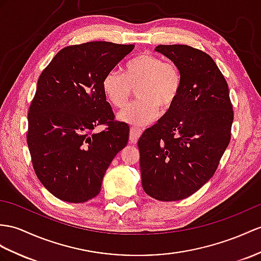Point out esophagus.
Returning a JSON list of instances; mask_svg holds the SVG:
<instances>
[{"label":"esophagus","mask_w":261,"mask_h":261,"mask_svg":"<svg viewBox=\"0 0 261 261\" xmlns=\"http://www.w3.org/2000/svg\"><path fill=\"white\" fill-rule=\"evenodd\" d=\"M143 133V129L141 127H137V126H132L130 127V132H129V142L132 144H136L138 138L141 137Z\"/></svg>","instance_id":"34e87169"}]
</instances>
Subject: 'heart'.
I'll return each instance as SVG.
<instances>
[{"label": "heart", "instance_id": "heart-1", "mask_svg": "<svg viewBox=\"0 0 261 261\" xmlns=\"http://www.w3.org/2000/svg\"><path fill=\"white\" fill-rule=\"evenodd\" d=\"M101 88L107 100L116 109L128 104L134 90L139 98L120 113V119L146 125L160 114L173 109L182 88V73L175 62L164 61L151 53H141L126 62L123 72L111 69Z\"/></svg>", "mask_w": 261, "mask_h": 261}]
</instances>
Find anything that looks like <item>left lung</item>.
<instances>
[{
	"mask_svg": "<svg viewBox=\"0 0 261 261\" xmlns=\"http://www.w3.org/2000/svg\"><path fill=\"white\" fill-rule=\"evenodd\" d=\"M181 69L178 100L138 141L145 193L175 201L212 178L229 145L233 110L228 84L207 53L188 45H158Z\"/></svg>",
	"mask_w": 261,
	"mask_h": 261,
	"instance_id": "obj_1",
	"label": "left lung"
}]
</instances>
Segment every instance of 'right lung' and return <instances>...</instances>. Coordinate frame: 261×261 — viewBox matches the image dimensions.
Masks as SVG:
<instances>
[{"instance_id":"add662e5","label":"right lung","mask_w":261,"mask_h":261,"mask_svg":"<svg viewBox=\"0 0 261 261\" xmlns=\"http://www.w3.org/2000/svg\"><path fill=\"white\" fill-rule=\"evenodd\" d=\"M134 47L101 41L69 45L40 75L27 141L37 178L61 200L97 196L110 164L128 142L129 126L115 119L101 82ZM100 124L106 128L95 135Z\"/></svg>"}]
</instances>
